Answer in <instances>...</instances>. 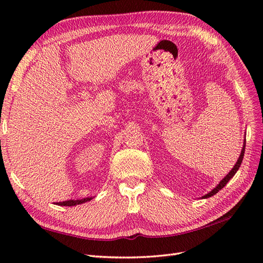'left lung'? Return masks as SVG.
<instances>
[{"label": "left lung", "mask_w": 263, "mask_h": 263, "mask_svg": "<svg viewBox=\"0 0 263 263\" xmlns=\"http://www.w3.org/2000/svg\"><path fill=\"white\" fill-rule=\"evenodd\" d=\"M245 148H246V140L243 141V146H242V149H241V153H240V156H239V158H238V160H237V162H236V164L234 165V168L229 171V173L227 174V176L222 179L218 184H217V186L216 187H214L210 193H208L206 195H204L203 196V198H208V197H211V196H213V195H215L216 194L218 191H220L222 187H224L226 184H227V182L232 179L235 174H236V172L238 171V169L240 168V164H241V162H242V159H243V155H245Z\"/></svg>", "instance_id": "1"}]
</instances>
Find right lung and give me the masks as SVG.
<instances>
[{
    "label": "right lung",
    "instance_id": "1",
    "mask_svg": "<svg viewBox=\"0 0 263 263\" xmlns=\"http://www.w3.org/2000/svg\"><path fill=\"white\" fill-rule=\"evenodd\" d=\"M93 197H85L82 198V200H69V201H65V202H59L57 203V205L60 206H74V205H79V204H83L85 202L91 201Z\"/></svg>",
    "mask_w": 263,
    "mask_h": 263
}]
</instances>
